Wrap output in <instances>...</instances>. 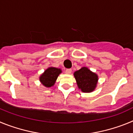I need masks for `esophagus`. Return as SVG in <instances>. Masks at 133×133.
Masks as SVG:
<instances>
[{"mask_svg":"<svg viewBox=\"0 0 133 133\" xmlns=\"http://www.w3.org/2000/svg\"><path fill=\"white\" fill-rule=\"evenodd\" d=\"M71 72H72V70H71V69H66V71H65V72L66 74H67V75H70V73H71Z\"/></svg>","mask_w":133,"mask_h":133,"instance_id":"1","label":"esophagus"}]
</instances>
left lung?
I'll return each instance as SVG.
<instances>
[{
  "mask_svg": "<svg viewBox=\"0 0 133 133\" xmlns=\"http://www.w3.org/2000/svg\"><path fill=\"white\" fill-rule=\"evenodd\" d=\"M78 89L83 92H92L97 86L98 77L89 68L83 66L74 72Z\"/></svg>",
  "mask_w": 133,
  "mask_h": 133,
  "instance_id": "left-lung-1",
  "label": "left lung"
}]
</instances>
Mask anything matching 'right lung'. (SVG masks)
<instances>
[{
    "label": "right lung",
    "instance_id": "obj_1",
    "mask_svg": "<svg viewBox=\"0 0 133 133\" xmlns=\"http://www.w3.org/2000/svg\"><path fill=\"white\" fill-rule=\"evenodd\" d=\"M61 73H62L61 69L50 66L46 69L43 74H41L39 77V81L45 87L50 88L53 87L58 75Z\"/></svg>",
    "mask_w": 133,
    "mask_h": 133
}]
</instances>
